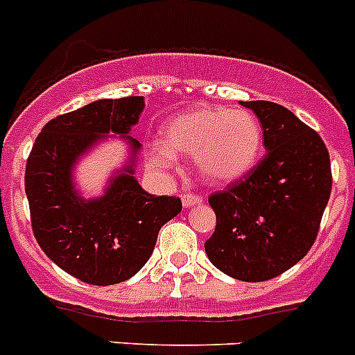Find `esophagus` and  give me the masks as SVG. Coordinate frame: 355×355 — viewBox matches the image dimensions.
Returning <instances> with one entry per match:
<instances>
[{
    "label": "esophagus",
    "instance_id": "34e87169",
    "mask_svg": "<svg viewBox=\"0 0 355 355\" xmlns=\"http://www.w3.org/2000/svg\"><path fill=\"white\" fill-rule=\"evenodd\" d=\"M181 200H183L184 207H191L202 202V197L197 193H183L181 195Z\"/></svg>",
    "mask_w": 355,
    "mask_h": 355
}]
</instances>
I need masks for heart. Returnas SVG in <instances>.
Masks as SVG:
<instances>
[{
  "label": "heart",
  "instance_id": "obj_1",
  "mask_svg": "<svg viewBox=\"0 0 355 355\" xmlns=\"http://www.w3.org/2000/svg\"><path fill=\"white\" fill-rule=\"evenodd\" d=\"M165 144H156L151 162L174 168L175 153L195 156L204 180L229 183L245 175L262 151V128L250 110L197 107L171 119L164 128Z\"/></svg>",
  "mask_w": 355,
  "mask_h": 355
}]
</instances>
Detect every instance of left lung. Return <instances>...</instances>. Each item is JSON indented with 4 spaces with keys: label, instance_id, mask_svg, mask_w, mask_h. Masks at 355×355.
<instances>
[{
    "label": "left lung",
    "instance_id": "obj_1",
    "mask_svg": "<svg viewBox=\"0 0 355 355\" xmlns=\"http://www.w3.org/2000/svg\"><path fill=\"white\" fill-rule=\"evenodd\" d=\"M266 156L209 197L216 229L204 245L211 264L241 282H266L303 259L317 239L331 195L326 144L284 105L255 100Z\"/></svg>",
    "mask_w": 355,
    "mask_h": 355
}]
</instances>
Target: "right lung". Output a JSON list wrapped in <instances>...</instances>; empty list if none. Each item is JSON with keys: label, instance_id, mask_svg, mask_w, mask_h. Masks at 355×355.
I'll return each mask as SVG.
<instances>
[{"label": "right lung", "instance_id": "obj_1", "mask_svg": "<svg viewBox=\"0 0 355 355\" xmlns=\"http://www.w3.org/2000/svg\"><path fill=\"white\" fill-rule=\"evenodd\" d=\"M144 110V96L96 100L51 119L26 164L31 227L45 255L91 285H114L137 275L151 257L162 227L181 211L180 197L148 193L135 180L141 142L128 132ZM119 132L134 158L98 200L84 201L71 181L78 156L106 133Z\"/></svg>", "mask_w": 355, "mask_h": 355}]
</instances>
